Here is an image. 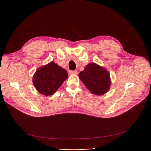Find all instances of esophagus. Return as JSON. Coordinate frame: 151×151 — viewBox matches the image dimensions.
<instances>
[{
  "label": "esophagus",
  "instance_id": "obj_1",
  "mask_svg": "<svg viewBox=\"0 0 151 151\" xmlns=\"http://www.w3.org/2000/svg\"><path fill=\"white\" fill-rule=\"evenodd\" d=\"M78 73V72L76 70H70L69 74L70 75H76Z\"/></svg>",
  "mask_w": 151,
  "mask_h": 151
}]
</instances>
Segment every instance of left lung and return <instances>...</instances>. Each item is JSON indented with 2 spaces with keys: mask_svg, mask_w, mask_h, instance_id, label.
<instances>
[{
  "mask_svg": "<svg viewBox=\"0 0 151 151\" xmlns=\"http://www.w3.org/2000/svg\"><path fill=\"white\" fill-rule=\"evenodd\" d=\"M79 77L89 90L97 95L106 93L111 84L108 72L95 63L86 65L84 70L79 73Z\"/></svg>",
  "mask_w": 151,
  "mask_h": 151,
  "instance_id": "1",
  "label": "left lung"
}]
</instances>
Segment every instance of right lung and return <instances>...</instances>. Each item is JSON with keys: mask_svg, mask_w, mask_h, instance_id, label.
Listing matches in <instances>:
<instances>
[{"mask_svg": "<svg viewBox=\"0 0 151 151\" xmlns=\"http://www.w3.org/2000/svg\"><path fill=\"white\" fill-rule=\"evenodd\" d=\"M67 77L68 74L65 69L51 62L36 70L33 83L40 93L49 96L54 93Z\"/></svg>", "mask_w": 151, "mask_h": 151, "instance_id": "right-lung-1", "label": "right lung"}]
</instances>
